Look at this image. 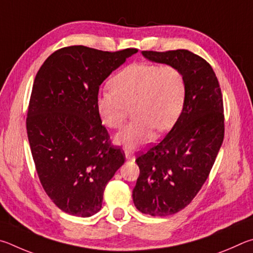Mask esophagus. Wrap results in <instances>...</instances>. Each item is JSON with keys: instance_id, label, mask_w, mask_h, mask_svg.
<instances>
[{"instance_id": "obj_1", "label": "esophagus", "mask_w": 253, "mask_h": 253, "mask_svg": "<svg viewBox=\"0 0 253 253\" xmlns=\"http://www.w3.org/2000/svg\"><path fill=\"white\" fill-rule=\"evenodd\" d=\"M126 160L129 161H133L135 157H134V152L132 151V150H126Z\"/></svg>"}]
</instances>
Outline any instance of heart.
Here are the masks:
<instances>
[{
  "label": "heart",
  "mask_w": 253,
  "mask_h": 253,
  "mask_svg": "<svg viewBox=\"0 0 253 253\" xmlns=\"http://www.w3.org/2000/svg\"><path fill=\"white\" fill-rule=\"evenodd\" d=\"M110 86L111 91L97 96L96 110L105 126L120 129L132 108L135 119L117 135L118 142L126 148L149 143L154 129H169L183 105V74L170 64H130L111 79Z\"/></svg>",
  "instance_id": "1"
}]
</instances>
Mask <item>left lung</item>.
I'll return each mask as SVG.
<instances>
[{"label":"left lung","mask_w":253,"mask_h":253,"mask_svg":"<svg viewBox=\"0 0 253 253\" xmlns=\"http://www.w3.org/2000/svg\"><path fill=\"white\" fill-rule=\"evenodd\" d=\"M148 60L176 66L183 74V109L160 142L136 158V209L167 216L184 209L210 174L224 138L220 84L208 62L188 50L142 51Z\"/></svg>","instance_id":"1"}]
</instances>
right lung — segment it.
Instances as JSON below:
<instances>
[{
    "label": "right lung",
    "mask_w": 253,
    "mask_h": 253,
    "mask_svg": "<svg viewBox=\"0 0 253 253\" xmlns=\"http://www.w3.org/2000/svg\"><path fill=\"white\" fill-rule=\"evenodd\" d=\"M136 52L62 47L34 79L26 118L31 152L44 191L66 213H96L106 183L126 160L102 126L96 99L102 82Z\"/></svg>",
    "instance_id": "add662e5"
}]
</instances>
